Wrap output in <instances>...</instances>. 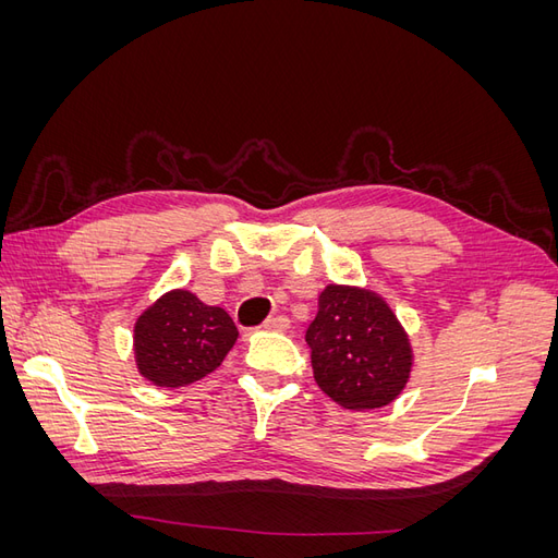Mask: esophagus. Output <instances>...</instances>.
Returning <instances> with one entry per match:
<instances>
[{
	"label": "esophagus",
	"mask_w": 558,
	"mask_h": 558,
	"mask_svg": "<svg viewBox=\"0 0 558 558\" xmlns=\"http://www.w3.org/2000/svg\"><path fill=\"white\" fill-rule=\"evenodd\" d=\"M263 328L265 330H277V332H283V330H289L291 328V320L286 318L283 314H277V316H269L265 324H263Z\"/></svg>",
	"instance_id": "1"
}]
</instances>
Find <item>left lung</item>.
Returning a JSON list of instances; mask_svg holds the SVG:
<instances>
[{
  "instance_id": "obj_1",
  "label": "left lung",
  "mask_w": 558,
  "mask_h": 558,
  "mask_svg": "<svg viewBox=\"0 0 558 558\" xmlns=\"http://www.w3.org/2000/svg\"><path fill=\"white\" fill-rule=\"evenodd\" d=\"M305 340L318 388L347 410L384 408L410 381V337L386 300L367 289L326 286Z\"/></svg>"
}]
</instances>
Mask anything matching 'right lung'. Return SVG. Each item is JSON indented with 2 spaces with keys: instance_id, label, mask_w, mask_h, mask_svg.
I'll return each mask as SVG.
<instances>
[{
  "instance_id": "1",
  "label": "right lung",
  "mask_w": 558,
  "mask_h": 558,
  "mask_svg": "<svg viewBox=\"0 0 558 558\" xmlns=\"http://www.w3.org/2000/svg\"><path fill=\"white\" fill-rule=\"evenodd\" d=\"M238 335L226 310L174 289L160 295L134 324V361L150 384L189 386L223 363Z\"/></svg>"
}]
</instances>
